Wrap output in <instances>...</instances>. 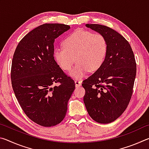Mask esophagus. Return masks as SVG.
I'll return each instance as SVG.
<instances>
[{
  "instance_id": "34e87169",
  "label": "esophagus",
  "mask_w": 149,
  "mask_h": 149,
  "mask_svg": "<svg viewBox=\"0 0 149 149\" xmlns=\"http://www.w3.org/2000/svg\"><path fill=\"white\" fill-rule=\"evenodd\" d=\"M75 87H80L81 85V82L80 81L77 80V79H75Z\"/></svg>"
}]
</instances>
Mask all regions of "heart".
<instances>
[{
  "label": "heart",
  "instance_id": "b5f03b06",
  "mask_svg": "<svg viewBox=\"0 0 149 149\" xmlns=\"http://www.w3.org/2000/svg\"><path fill=\"white\" fill-rule=\"evenodd\" d=\"M108 49V41L102 34L84 29L75 30L65 37L63 46L55 48L54 57L58 65L73 77H84L88 71L95 72L102 66Z\"/></svg>",
  "mask_w": 149,
  "mask_h": 149
}]
</instances>
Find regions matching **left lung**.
<instances>
[{"label": "left lung", "mask_w": 149, "mask_h": 149, "mask_svg": "<svg viewBox=\"0 0 149 149\" xmlns=\"http://www.w3.org/2000/svg\"><path fill=\"white\" fill-rule=\"evenodd\" d=\"M86 26L104 35L108 49L102 66L83 81L84 101L93 120L108 123L119 118L129 104L137 64L129 42L119 33L102 25Z\"/></svg>", "instance_id": "8db88e82"}]
</instances>
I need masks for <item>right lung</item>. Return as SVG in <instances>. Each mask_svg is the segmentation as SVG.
Wrapping results in <instances>:
<instances>
[{"label": "right lung", "instance_id": "1", "mask_svg": "<svg viewBox=\"0 0 149 149\" xmlns=\"http://www.w3.org/2000/svg\"><path fill=\"white\" fill-rule=\"evenodd\" d=\"M70 28L62 24H45L19 42L13 55L11 81L25 114L44 127L64 120L75 82L55 61V39ZM58 83V86H56Z\"/></svg>", "mask_w": 149, "mask_h": 149}]
</instances>
